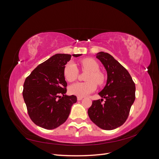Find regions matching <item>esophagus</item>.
I'll use <instances>...</instances> for the list:
<instances>
[{"instance_id": "1", "label": "esophagus", "mask_w": 159, "mask_h": 159, "mask_svg": "<svg viewBox=\"0 0 159 159\" xmlns=\"http://www.w3.org/2000/svg\"><path fill=\"white\" fill-rule=\"evenodd\" d=\"M83 97H77V100H78V101H80V100H82V99H83Z\"/></svg>"}]
</instances>
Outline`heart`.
I'll list each match as a JSON object with an SVG mask.
<instances>
[{
	"instance_id": "heart-1",
	"label": "heart",
	"mask_w": 159,
	"mask_h": 159,
	"mask_svg": "<svg viewBox=\"0 0 159 159\" xmlns=\"http://www.w3.org/2000/svg\"><path fill=\"white\" fill-rule=\"evenodd\" d=\"M80 65L83 70L89 72L86 76L87 82H78L69 87L70 93L79 97H84L95 91L97 88L96 82L98 84L104 83V76L99 71V67L98 62L92 58L83 59L80 61ZM79 70L76 64L73 61H70L66 64L64 69V75L66 80L72 82L78 76Z\"/></svg>"
}]
</instances>
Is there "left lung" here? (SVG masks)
<instances>
[{
  "label": "left lung",
  "instance_id": "left-lung-1",
  "mask_svg": "<svg viewBox=\"0 0 159 159\" xmlns=\"http://www.w3.org/2000/svg\"><path fill=\"white\" fill-rule=\"evenodd\" d=\"M96 57L107 72L106 84L98 93L106 101H93L88 115L99 128L112 130L126 121L135 99V86L129 72L111 55L101 51Z\"/></svg>",
  "mask_w": 159,
  "mask_h": 159
}]
</instances>
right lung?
Segmentation results:
<instances>
[{
	"label": "right lung",
	"mask_w": 159,
	"mask_h": 159,
	"mask_svg": "<svg viewBox=\"0 0 159 159\" xmlns=\"http://www.w3.org/2000/svg\"><path fill=\"white\" fill-rule=\"evenodd\" d=\"M71 57L69 54H55L39 65L25 80L23 98L28 112L34 123L40 127L53 129L60 126L77 101L75 95H66L67 83L64 69Z\"/></svg>",
	"instance_id": "obj_1"
}]
</instances>
